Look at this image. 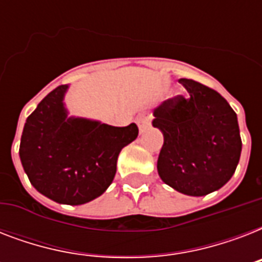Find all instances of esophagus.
<instances>
[{
	"label": "esophagus",
	"mask_w": 262,
	"mask_h": 262,
	"mask_svg": "<svg viewBox=\"0 0 262 262\" xmlns=\"http://www.w3.org/2000/svg\"><path fill=\"white\" fill-rule=\"evenodd\" d=\"M151 125V117L148 114H141L137 117V126L140 129V133L147 130V127Z\"/></svg>",
	"instance_id": "esophagus-1"
}]
</instances>
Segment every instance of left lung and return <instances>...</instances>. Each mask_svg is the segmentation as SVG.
Listing matches in <instances>:
<instances>
[{"label":"left lung","mask_w":262,"mask_h":262,"mask_svg":"<svg viewBox=\"0 0 262 262\" xmlns=\"http://www.w3.org/2000/svg\"><path fill=\"white\" fill-rule=\"evenodd\" d=\"M187 95L164 100L152 125L162 130L158 172L187 195H205L231 179L242 151L235 111L215 90L179 79Z\"/></svg>","instance_id":"obj_1"}]
</instances>
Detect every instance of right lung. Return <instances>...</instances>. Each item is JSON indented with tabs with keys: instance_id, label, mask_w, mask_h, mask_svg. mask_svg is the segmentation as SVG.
<instances>
[{
	"instance_id": "obj_1",
	"label": "right lung",
	"mask_w": 262,
	"mask_h": 262,
	"mask_svg": "<svg viewBox=\"0 0 262 262\" xmlns=\"http://www.w3.org/2000/svg\"><path fill=\"white\" fill-rule=\"evenodd\" d=\"M67 90L59 85L51 91L27 118L18 154L39 193L55 203L80 205L110 186L119 152L136 140L139 127L68 118Z\"/></svg>"
}]
</instances>
